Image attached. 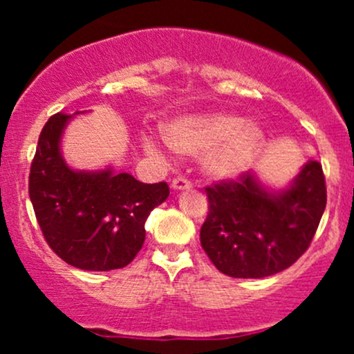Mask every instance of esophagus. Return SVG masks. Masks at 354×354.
<instances>
[{
    "label": "esophagus",
    "instance_id": "obj_1",
    "mask_svg": "<svg viewBox=\"0 0 354 354\" xmlns=\"http://www.w3.org/2000/svg\"><path fill=\"white\" fill-rule=\"evenodd\" d=\"M171 188L174 191H186L191 188V183L186 180V178H174L173 183H171Z\"/></svg>",
    "mask_w": 354,
    "mask_h": 354
}]
</instances>
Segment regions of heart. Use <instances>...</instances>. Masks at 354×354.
I'll return each instance as SVG.
<instances>
[{"label": "heart", "instance_id": "b5f03b06", "mask_svg": "<svg viewBox=\"0 0 354 354\" xmlns=\"http://www.w3.org/2000/svg\"><path fill=\"white\" fill-rule=\"evenodd\" d=\"M163 136L176 153L203 154V171L216 181L245 173L265 145L261 126L228 111L180 115L165 124Z\"/></svg>", "mask_w": 354, "mask_h": 354}]
</instances>
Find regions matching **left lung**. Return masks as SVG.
<instances>
[{"label": "left lung", "instance_id": "obj_1", "mask_svg": "<svg viewBox=\"0 0 354 354\" xmlns=\"http://www.w3.org/2000/svg\"><path fill=\"white\" fill-rule=\"evenodd\" d=\"M208 191L201 246L223 274L266 278L290 268L310 246L326 208L323 168L310 160L283 188L246 171Z\"/></svg>", "mask_w": 354, "mask_h": 354}]
</instances>
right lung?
<instances>
[{
    "label": "right lung",
    "mask_w": 354,
    "mask_h": 354,
    "mask_svg": "<svg viewBox=\"0 0 354 354\" xmlns=\"http://www.w3.org/2000/svg\"><path fill=\"white\" fill-rule=\"evenodd\" d=\"M75 115L58 113L44 124L30 173V200L48 245L68 265L86 271L120 270L145 243L148 214L166 201V183L138 181L103 169H75L61 141Z\"/></svg>",
    "instance_id": "add662e5"
}]
</instances>
